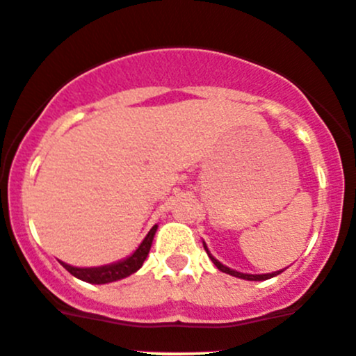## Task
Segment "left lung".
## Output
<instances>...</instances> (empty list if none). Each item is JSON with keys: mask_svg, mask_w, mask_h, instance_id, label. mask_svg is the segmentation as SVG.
Listing matches in <instances>:
<instances>
[{"mask_svg": "<svg viewBox=\"0 0 356 356\" xmlns=\"http://www.w3.org/2000/svg\"><path fill=\"white\" fill-rule=\"evenodd\" d=\"M204 248H206L207 255H209V257H211V261L214 262V266H216L218 270H220V271H223V273H229V275H232V277L243 278V280H254V282H257V280H268V278H271V277H277L278 273H282V271H284V270H280V271H275V273H266V275H250V273H239V271H236V270H230V268H227V266H223L222 262L218 261V259H214L213 255L209 254V250H207L206 243H204Z\"/></svg>", "mask_w": 356, "mask_h": 356, "instance_id": "obj_1", "label": "left lung"}]
</instances>
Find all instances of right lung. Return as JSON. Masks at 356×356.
<instances>
[{
    "label": "right lung",
    "instance_id": "add662e5",
    "mask_svg": "<svg viewBox=\"0 0 356 356\" xmlns=\"http://www.w3.org/2000/svg\"><path fill=\"white\" fill-rule=\"evenodd\" d=\"M156 230H158V225H154L149 230V234L145 236L142 245L134 250L129 257L124 259V261H118L106 266H99V268H74V266L65 264V262H62V266L70 275H74L76 278H79V280L83 282H88V284H110V282L126 278L129 277V275L136 273V271L142 268L143 261H145L147 255H149V250L150 245H152V239H154Z\"/></svg>",
    "mask_w": 356,
    "mask_h": 356
}]
</instances>
